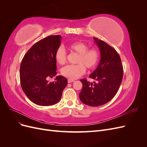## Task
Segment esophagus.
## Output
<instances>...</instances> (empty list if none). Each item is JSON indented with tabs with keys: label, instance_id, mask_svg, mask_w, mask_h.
Instances as JSON below:
<instances>
[{
	"label": "esophagus",
	"instance_id": "1",
	"mask_svg": "<svg viewBox=\"0 0 147 147\" xmlns=\"http://www.w3.org/2000/svg\"><path fill=\"white\" fill-rule=\"evenodd\" d=\"M74 82V80H70V79H68V83H72V82Z\"/></svg>",
	"mask_w": 147,
	"mask_h": 147
}]
</instances>
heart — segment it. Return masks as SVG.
Instances as JSON below:
<instances>
[{"label": "heart", "instance_id": "heart-1", "mask_svg": "<svg viewBox=\"0 0 147 147\" xmlns=\"http://www.w3.org/2000/svg\"><path fill=\"white\" fill-rule=\"evenodd\" d=\"M70 51L78 54L75 65H66L61 69L63 76L70 80L78 78L85 72V67L88 69L94 68L99 60V53L95 48L88 49L86 43L82 42H75L69 45ZM55 59L58 64L63 65L67 60V53L64 47H59L55 52Z\"/></svg>", "mask_w": 147, "mask_h": 147}]
</instances>
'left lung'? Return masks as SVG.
<instances>
[{"instance_id": "obj_1", "label": "left lung", "mask_w": 147, "mask_h": 147, "mask_svg": "<svg viewBox=\"0 0 147 147\" xmlns=\"http://www.w3.org/2000/svg\"><path fill=\"white\" fill-rule=\"evenodd\" d=\"M94 40L99 48L100 61L90 77L96 82L80 80L83 87L79 97L83 104L97 107L107 103L116 95L122 82L123 67L119 55L113 47L97 38Z\"/></svg>"}]
</instances>
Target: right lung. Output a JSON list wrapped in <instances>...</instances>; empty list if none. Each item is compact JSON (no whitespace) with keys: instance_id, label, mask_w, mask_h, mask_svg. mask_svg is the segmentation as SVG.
<instances>
[{"instance_id":"add662e5","label":"right lung","mask_w":147,"mask_h":147,"mask_svg":"<svg viewBox=\"0 0 147 147\" xmlns=\"http://www.w3.org/2000/svg\"><path fill=\"white\" fill-rule=\"evenodd\" d=\"M60 35L44 38L31 47L21 61V86L24 94L34 104L48 106L58 102L67 80L57 76L53 82L47 80L57 74L55 52L60 47Z\"/></svg>"}]
</instances>
